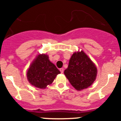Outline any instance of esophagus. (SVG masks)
<instances>
[{"label": "esophagus", "mask_w": 121, "mask_h": 121, "mask_svg": "<svg viewBox=\"0 0 121 121\" xmlns=\"http://www.w3.org/2000/svg\"><path fill=\"white\" fill-rule=\"evenodd\" d=\"M60 71L61 73H63V72H64V69H63V68H60Z\"/></svg>", "instance_id": "1"}]
</instances>
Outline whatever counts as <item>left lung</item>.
Returning <instances> with one entry per match:
<instances>
[{"mask_svg": "<svg viewBox=\"0 0 121 121\" xmlns=\"http://www.w3.org/2000/svg\"><path fill=\"white\" fill-rule=\"evenodd\" d=\"M64 74L73 87L81 91L87 88L94 82L97 69L87 55L81 51L72 55Z\"/></svg>", "mask_w": 121, "mask_h": 121, "instance_id": "left-lung-1", "label": "left lung"}]
</instances>
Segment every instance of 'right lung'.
Here are the masks:
<instances>
[{
    "mask_svg": "<svg viewBox=\"0 0 121 121\" xmlns=\"http://www.w3.org/2000/svg\"><path fill=\"white\" fill-rule=\"evenodd\" d=\"M60 71L48 59L46 54L38 55L27 72L29 82L39 88L44 89L50 85Z\"/></svg>",
    "mask_w": 121,
    "mask_h": 121,
    "instance_id": "obj_1",
    "label": "right lung"
}]
</instances>
